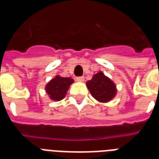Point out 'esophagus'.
<instances>
[{"instance_id":"esophagus-1","label":"esophagus","mask_w":159,"mask_h":159,"mask_svg":"<svg viewBox=\"0 0 159 159\" xmlns=\"http://www.w3.org/2000/svg\"><path fill=\"white\" fill-rule=\"evenodd\" d=\"M76 80H77V82H82L84 81V77H76Z\"/></svg>"}]
</instances>
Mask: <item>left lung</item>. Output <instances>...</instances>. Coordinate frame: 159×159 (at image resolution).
<instances>
[{
    "label": "left lung",
    "mask_w": 159,
    "mask_h": 159,
    "mask_svg": "<svg viewBox=\"0 0 159 159\" xmlns=\"http://www.w3.org/2000/svg\"><path fill=\"white\" fill-rule=\"evenodd\" d=\"M87 86L92 97L99 102H109L116 96V85L102 72L95 74Z\"/></svg>",
    "instance_id": "1"
}]
</instances>
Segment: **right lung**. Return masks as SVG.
Returning <instances> with one entry per match:
<instances>
[{
	"label": "right lung",
	"instance_id": "obj_1",
	"mask_svg": "<svg viewBox=\"0 0 159 159\" xmlns=\"http://www.w3.org/2000/svg\"><path fill=\"white\" fill-rule=\"evenodd\" d=\"M73 82L70 77H62L56 76L46 85L45 90L49 97L53 101H60L66 96L69 86Z\"/></svg>",
	"mask_w": 159,
	"mask_h": 159
}]
</instances>
